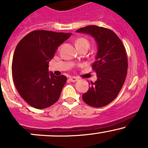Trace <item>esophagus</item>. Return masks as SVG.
Segmentation results:
<instances>
[{
  "mask_svg": "<svg viewBox=\"0 0 148 148\" xmlns=\"http://www.w3.org/2000/svg\"><path fill=\"white\" fill-rule=\"evenodd\" d=\"M78 79H79L77 78V77H69V80L71 82H77Z\"/></svg>",
  "mask_w": 148,
  "mask_h": 148,
  "instance_id": "1",
  "label": "esophagus"
}]
</instances>
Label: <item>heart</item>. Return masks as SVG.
I'll use <instances>...</instances> for the list:
<instances>
[{
	"label": "heart",
	"mask_w": 148,
	"mask_h": 148,
	"mask_svg": "<svg viewBox=\"0 0 148 148\" xmlns=\"http://www.w3.org/2000/svg\"><path fill=\"white\" fill-rule=\"evenodd\" d=\"M75 44L77 47H79V46H84V45L89 46V42L87 39H86V38H79L78 39L76 40Z\"/></svg>",
	"instance_id": "1"
}]
</instances>
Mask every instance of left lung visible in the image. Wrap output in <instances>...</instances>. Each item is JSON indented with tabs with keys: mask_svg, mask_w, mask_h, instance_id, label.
Here are the masks:
<instances>
[{
	"mask_svg": "<svg viewBox=\"0 0 148 148\" xmlns=\"http://www.w3.org/2000/svg\"><path fill=\"white\" fill-rule=\"evenodd\" d=\"M77 33L91 35L97 44L96 61L92 65L97 79L82 95L86 104L95 107L112 102L121 90L127 73V57L122 42L114 31L97 26L79 28Z\"/></svg>",
	"mask_w": 148,
	"mask_h": 148,
	"instance_id": "1",
	"label": "left lung"
}]
</instances>
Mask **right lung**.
I'll return each instance as SVG.
<instances>
[{"instance_id": "obj_1", "label": "right lung", "mask_w": 148, "mask_h": 148, "mask_svg": "<svg viewBox=\"0 0 148 148\" xmlns=\"http://www.w3.org/2000/svg\"><path fill=\"white\" fill-rule=\"evenodd\" d=\"M71 36V33L34 31L16 46L12 62L13 82L21 97L34 108H46L59 99L66 77L49 71V62Z\"/></svg>"}]
</instances>
